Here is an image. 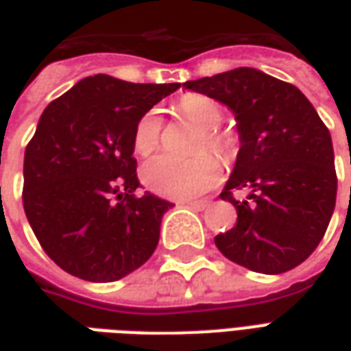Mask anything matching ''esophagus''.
Masks as SVG:
<instances>
[{
    "instance_id": "obj_1",
    "label": "esophagus",
    "mask_w": 351,
    "mask_h": 351,
    "mask_svg": "<svg viewBox=\"0 0 351 351\" xmlns=\"http://www.w3.org/2000/svg\"><path fill=\"white\" fill-rule=\"evenodd\" d=\"M184 205H188L193 210H205L206 206L210 205V201H206V199H201V201H186Z\"/></svg>"
}]
</instances>
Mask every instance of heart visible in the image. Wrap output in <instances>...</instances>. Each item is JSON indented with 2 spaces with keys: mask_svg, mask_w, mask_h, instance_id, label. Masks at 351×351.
Here are the masks:
<instances>
[{
  "mask_svg": "<svg viewBox=\"0 0 351 351\" xmlns=\"http://www.w3.org/2000/svg\"><path fill=\"white\" fill-rule=\"evenodd\" d=\"M178 110L184 120L199 128L191 152L199 154L190 160H176L171 156H158L146 161L141 169V178L156 193L171 199H190L213 190L220 182L221 167L210 154L213 150L221 160H233L237 141L229 131L221 130L223 108L216 99L201 93L184 95L178 103ZM161 116L152 108L138 118L133 131V150L138 156H150L160 146Z\"/></svg>",
  "mask_w": 351,
  "mask_h": 351,
  "instance_id": "b5f03b06",
  "label": "heart"
}]
</instances>
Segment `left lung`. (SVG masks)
I'll use <instances>...</instances> for the list:
<instances>
[{
	"label": "left lung",
	"mask_w": 351,
	"mask_h": 351,
	"mask_svg": "<svg viewBox=\"0 0 351 351\" xmlns=\"http://www.w3.org/2000/svg\"><path fill=\"white\" fill-rule=\"evenodd\" d=\"M184 88L233 110L241 138L220 193L237 208V226L216 235L218 250L250 271H291L316 250L335 210L331 133L299 88L259 69L239 67ZM235 189L249 197L237 202Z\"/></svg>",
	"instance_id": "left-lung-1"
}]
</instances>
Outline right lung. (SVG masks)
<instances>
[{
	"label": "right lung",
	"mask_w": 351,
	"mask_h": 351,
	"mask_svg": "<svg viewBox=\"0 0 351 351\" xmlns=\"http://www.w3.org/2000/svg\"><path fill=\"white\" fill-rule=\"evenodd\" d=\"M178 88L93 75L43 110L24 154L22 201L43 250L65 272L114 282L154 254L173 203L135 195L133 131Z\"/></svg>",
	"instance_id": "1"
}]
</instances>
